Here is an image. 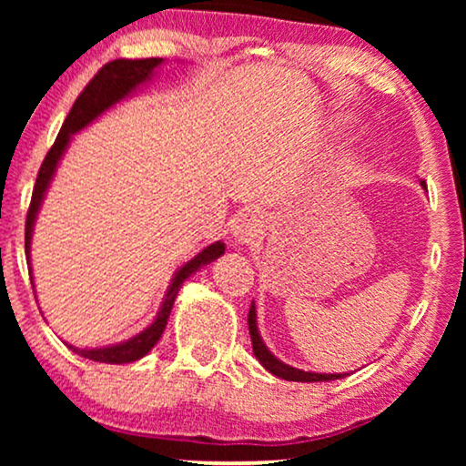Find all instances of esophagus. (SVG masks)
Here are the masks:
<instances>
[{
	"label": "esophagus",
	"mask_w": 466,
	"mask_h": 466,
	"mask_svg": "<svg viewBox=\"0 0 466 466\" xmlns=\"http://www.w3.org/2000/svg\"><path fill=\"white\" fill-rule=\"evenodd\" d=\"M263 228H265L263 214H260L258 209L246 208L233 218L231 233H233V238L239 241V244H250V241L260 238Z\"/></svg>",
	"instance_id": "34e87169"
}]
</instances>
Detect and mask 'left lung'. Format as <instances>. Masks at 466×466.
Here are the masks:
<instances>
[{
  "mask_svg": "<svg viewBox=\"0 0 466 466\" xmlns=\"http://www.w3.org/2000/svg\"><path fill=\"white\" fill-rule=\"evenodd\" d=\"M422 187H426L424 182H420ZM248 329H250V339H252V350L254 356H257L260 365H263L267 371L278 375V378L289 380V381H330V380H339L343 378V373H311V371H301V369H295L286 362L278 360L273 356L267 346L260 339L258 327H257V308H254V301L250 305V311H248ZM348 375V373H346Z\"/></svg>",
  "mask_w": 466,
  "mask_h": 466,
  "instance_id": "left-lung-1",
  "label": "left lung"
}]
</instances>
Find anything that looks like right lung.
<instances>
[{"label":"right lung","instance_id":"1","mask_svg":"<svg viewBox=\"0 0 466 466\" xmlns=\"http://www.w3.org/2000/svg\"><path fill=\"white\" fill-rule=\"evenodd\" d=\"M161 63L163 59H155V56H152V59H116V61L106 63V66L93 76V80L85 86V91L78 95V99L74 101L72 110H69L66 123H63L59 136L55 139L53 148L48 150L40 171H37V180H35L34 195H31L29 212H27V222H25V254H27V260L31 252V233H34L35 216L40 212L42 199L44 195H46L50 180H53L55 169L61 161L63 152L67 148L69 139H72L74 133H78L82 127L93 123L101 112H106L107 107L118 104L120 99H125L127 95L136 91L139 85H144L146 80H150L155 67L161 66ZM220 254H225V244H222V241H216V244L208 246L206 250L197 254L195 258H190L187 265L180 267V269L176 271L174 279H171L167 295H165L161 309H158L157 314V320L152 322L148 329L142 330L139 335L131 337L129 341L116 343V346H107V348H95V350H80L74 346L69 348H72L76 354L85 356L88 360L107 362V365H123V362H133L142 359V356L148 354L150 350L155 348V343L161 339L163 330L167 327V318L171 314V308H174L177 290L182 289L184 279L193 276V273L197 269H201L203 265L212 263V260L218 258ZM31 279H34V276H31Z\"/></svg>","mask_w":466,"mask_h":466}]
</instances>
